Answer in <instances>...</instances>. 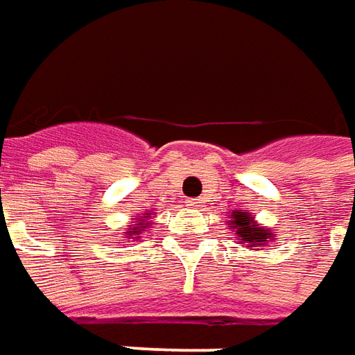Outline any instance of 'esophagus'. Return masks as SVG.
I'll return each instance as SVG.
<instances>
[{"instance_id": "1", "label": "esophagus", "mask_w": 355, "mask_h": 355, "mask_svg": "<svg viewBox=\"0 0 355 355\" xmlns=\"http://www.w3.org/2000/svg\"><path fill=\"white\" fill-rule=\"evenodd\" d=\"M187 203H189V205H191L193 209H198V207H201V201H199V199H191V201H187Z\"/></svg>"}]
</instances>
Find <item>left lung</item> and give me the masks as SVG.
<instances>
[{
  "mask_svg": "<svg viewBox=\"0 0 355 355\" xmlns=\"http://www.w3.org/2000/svg\"><path fill=\"white\" fill-rule=\"evenodd\" d=\"M229 225L231 229H235V233L239 235V239L243 243H247L249 247L252 245H263V241H266L268 237H272L270 231H266L263 227H259L249 213L245 211H235V215L229 217Z\"/></svg>",
  "mask_w": 355,
  "mask_h": 355,
  "instance_id": "1",
  "label": "left lung"
}]
</instances>
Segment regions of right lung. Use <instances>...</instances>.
I'll list each match as a JSON object with an SVG mask.
<instances>
[{
    "label": "right lung",
    "mask_w": 355,
    "mask_h": 355,
    "mask_svg": "<svg viewBox=\"0 0 355 355\" xmlns=\"http://www.w3.org/2000/svg\"><path fill=\"white\" fill-rule=\"evenodd\" d=\"M150 215H152V213H144V215H140V217L132 223V227H130V231H128V239H140V233L152 225V223L148 221V217H150Z\"/></svg>",
    "instance_id": "obj_1"
}]
</instances>
